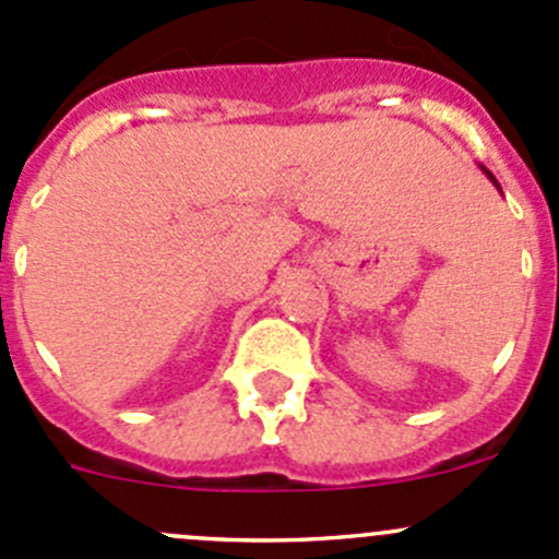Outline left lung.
Segmentation results:
<instances>
[{
  "mask_svg": "<svg viewBox=\"0 0 559 559\" xmlns=\"http://www.w3.org/2000/svg\"><path fill=\"white\" fill-rule=\"evenodd\" d=\"M484 173H487V178H489V180H492V183H495V186H498V189H500V183H498V180H495V175H492V173H489V170H484Z\"/></svg>",
  "mask_w": 559,
  "mask_h": 559,
  "instance_id": "8db88e82",
  "label": "left lung"
}]
</instances>
